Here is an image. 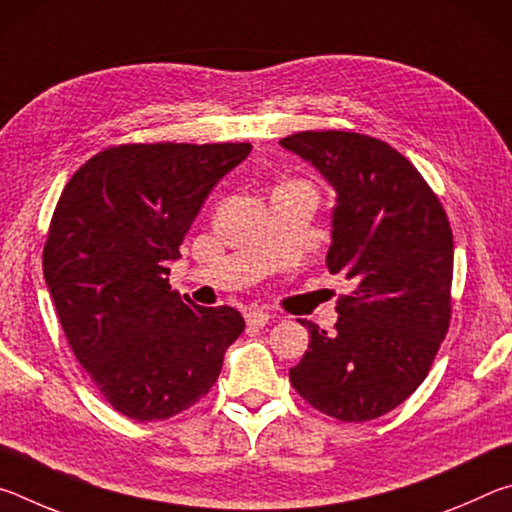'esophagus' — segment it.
Masks as SVG:
<instances>
[{
  "mask_svg": "<svg viewBox=\"0 0 512 512\" xmlns=\"http://www.w3.org/2000/svg\"><path fill=\"white\" fill-rule=\"evenodd\" d=\"M268 320H271V314L264 309H250L246 314V323L250 329H262L264 325H268Z\"/></svg>",
  "mask_w": 512,
  "mask_h": 512,
  "instance_id": "esophagus-1",
  "label": "esophagus"
}]
</instances>
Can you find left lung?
<instances>
[{
    "mask_svg": "<svg viewBox=\"0 0 512 512\" xmlns=\"http://www.w3.org/2000/svg\"><path fill=\"white\" fill-rule=\"evenodd\" d=\"M336 189L329 273L354 284L334 332L309 320V350L289 370L316 411L366 422L418 388L452 320L454 235L422 173L377 137L302 131L280 140Z\"/></svg>",
    "mask_w": 512,
    "mask_h": 512,
    "instance_id": "left-lung-1",
    "label": "left lung"
}]
</instances>
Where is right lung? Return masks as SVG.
<instances>
[{
    "label": "right lung",
    "mask_w": 512,
    "mask_h": 512,
    "mask_svg": "<svg viewBox=\"0 0 512 512\" xmlns=\"http://www.w3.org/2000/svg\"><path fill=\"white\" fill-rule=\"evenodd\" d=\"M248 142L119 144L81 164L51 216L42 271L69 348L112 409L137 422L187 411L244 332L232 307L169 287V262Z\"/></svg>",
    "instance_id": "add662e5"
}]
</instances>
